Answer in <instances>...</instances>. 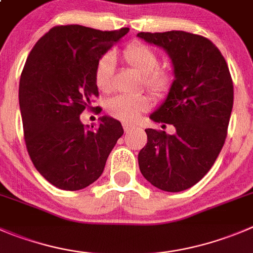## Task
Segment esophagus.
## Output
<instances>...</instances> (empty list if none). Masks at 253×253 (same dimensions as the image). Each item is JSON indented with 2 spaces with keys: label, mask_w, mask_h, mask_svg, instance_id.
<instances>
[{
  "label": "esophagus",
  "mask_w": 253,
  "mask_h": 253,
  "mask_svg": "<svg viewBox=\"0 0 253 253\" xmlns=\"http://www.w3.org/2000/svg\"><path fill=\"white\" fill-rule=\"evenodd\" d=\"M136 128V126H133V125H128V124H124V129L126 133H128V132H131L132 129Z\"/></svg>",
  "instance_id": "esophagus-1"
}]
</instances>
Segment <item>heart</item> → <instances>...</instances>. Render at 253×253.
Instances as JSON below:
<instances>
[{
  "instance_id": "b5f03b06",
  "label": "heart",
  "mask_w": 253,
  "mask_h": 253,
  "mask_svg": "<svg viewBox=\"0 0 253 253\" xmlns=\"http://www.w3.org/2000/svg\"><path fill=\"white\" fill-rule=\"evenodd\" d=\"M125 60L137 73L144 77V85L157 97L166 96L174 82L170 70L157 69L159 64L158 54L147 44L134 42L128 44L122 51ZM115 70V58L111 54H105L97 61L95 68V84L100 91H110L112 75ZM149 101L142 95H119L107 102L110 115L124 122H134L142 112L147 111Z\"/></svg>"
}]
</instances>
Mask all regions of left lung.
I'll list each match as a JSON object with an SVG mask.
<instances>
[{"label": "left lung", "mask_w": 253, "mask_h": 253, "mask_svg": "<svg viewBox=\"0 0 253 253\" xmlns=\"http://www.w3.org/2000/svg\"><path fill=\"white\" fill-rule=\"evenodd\" d=\"M137 37L168 53L174 82L151 120L173 125L175 133L147 128L138 153L141 173L152 185L176 193L195 185L225 143L234 105L226 60L211 41L183 31L141 32Z\"/></svg>", "instance_id": "left-lung-1"}]
</instances>
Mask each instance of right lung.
<instances>
[{
  "label": "right lung",
  "instance_id": "add662e5",
  "mask_svg": "<svg viewBox=\"0 0 253 253\" xmlns=\"http://www.w3.org/2000/svg\"><path fill=\"white\" fill-rule=\"evenodd\" d=\"M128 31L56 26L27 58L19 80L24 141L37 170L56 188L74 192L97 180L124 134L121 122L112 117H100L99 126L90 128L80 115L94 109L99 96L97 61Z\"/></svg>",
  "mask_w": 253,
  "mask_h": 253
}]
</instances>
